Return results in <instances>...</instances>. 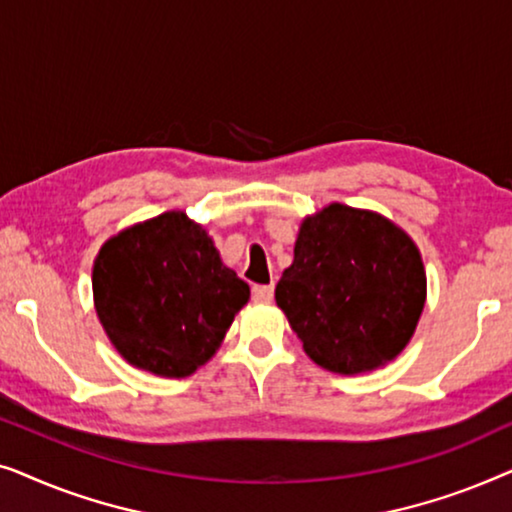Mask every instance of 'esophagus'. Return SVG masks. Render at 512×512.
I'll return each mask as SVG.
<instances>
[{
	"mask_svg": "<svg viewBox=\"0 0 512 512\" xmlns=\"http://www.w3.org/2000/svg\"><path fill=\"white\" fill-rule=\"evenodd\" d=\"M251 296H254V300H261V303H270L272 296H275V286H272V284H256L254 289H251Z\"/></svg>",
	"mask_w": 512,
	"mask_h": 512,
	"instance_id": "esophagus-1",
	"label": "esophagus"
}]
</instances>
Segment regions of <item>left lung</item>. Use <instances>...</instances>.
<instances>
[{
	"mask_svg": "<svg viewBox=\"0 0 512 512\" xmlns=\"http://www.w3.org/2000/svg\"><path fill=\"white\" fill-rule=\"evenodd\" d=\"M415 242L380 214L328 205L303 221L275 300L314 363L373 370L401 354L424 310Z\"/></svg>",
	"mask_w": 512,
	"mask_h": 512,
	"instance_id": "obj_1",
	"label": "left lung"
}]
</instances>
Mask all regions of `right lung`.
<instances>
[{
  "mask_svg": "<svg viewBox=\"0 0 512 512\" xmlns=\"http://www.w3.org/2000/svg\"><path fill=\"white\" fill-rule=\"evenodd\" d=\"M95 310L132 366L186 377L212 359L249 284L221 263L205 230L167 212L104 244L93 268Z\"/></svg>",
  "mask_w": 512,
  "mask_h": 512,
  "instance_id": "1",
  "label": "right lung"
}]
</instances>
